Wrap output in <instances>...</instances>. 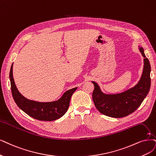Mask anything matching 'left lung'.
Wrapping results in <instances>:
<instances>
[{
  "mask_svg": "<svg viewBox=\"0 0 156 156\" xmlns=\"http://www.w3.org/2000/svg\"><path fill=\"white\" fill-rule=\"evenodd\" d=\"M143 56V69L142 74L137 83L122 93L106 94L101 90L99 85L92 81L94 85L93 100L98 111L107 116L122 118L134 112L140 106L147 96L151 88V68L144 49L138 47Z\"/></svg>",
  "mask_w": 156,
  "mask_h": 156,
  "instance_id": "1",
  "label": "left lung"
}]
</instances>
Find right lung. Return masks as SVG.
<instances>
[{
    "instance_id": "add662e5",
    "label": "right lung",
    "mask_w": 156,
    "mask_h": 156,
    "mask_svg": "<svg viewBox=\"0 0 156 156\" xmlns=\"http://www.w3.org/2000/svg\"><path fill=\"white\" fill-rule=\"evenodd\" d=\"M12 63L9 72L11 89L16 104L22 111L34 119L52 122L59 119L67 111L71 98L78 87L66 91L60 98L50 102H40L26 98L16 88L13 76Z\"/></svg>"
}]
</instances>
